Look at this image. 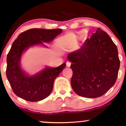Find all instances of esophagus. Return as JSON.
I'll use <instances>...</instances> for the list:
<instances>
[{
	"instance_id": "esophagus-1",
	"label": "esophagus",
	"mask_w": 126,
	"mask_h": 126,
	"mask_svg": "<svg viewBox=\"0 0 126 126\" xmlns=\"http://www.w3.org/2000/svg\"><path fill=\"white\" fill-rule=\"evenodd\" d=\"M70 65H71V63L70 62H67L66 63V66L67 67H70Z\"/></svg>"
}]
</instances>
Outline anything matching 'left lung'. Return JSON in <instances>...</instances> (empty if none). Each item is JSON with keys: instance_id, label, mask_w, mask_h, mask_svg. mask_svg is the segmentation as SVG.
I'll return each mask as SVG.
<instances>
[{"instance_id": "obj_1", "label": "left lung", "mask_w": 126, "mask_h": 126, "mask_svg": "<svg viewBox=\"0 0 126 126\" xmlns=\"http://www.w3.org/2000/svg\"><path fill=\"white\" fill-rule=\"evenodd\" d=\"M68 59L72 63V89L79 96L100 97L116 82L120 67L118 49L100 28L80 49L69 54Z\"/></svg>"}]
</instances>
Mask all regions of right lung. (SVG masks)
<instances>
[{"instance_id": "right-lung-1", "label": "right lung", "mask_w": 126, "mask_h": 126, "mask_svg": "<svg viewBox=\"0 0 126 126\" xmlns=\"http://www.w3.org/2000/svg\"><path fill=\"white\" fill-rule=\"evenodd\" d=\"M61 29H32L20 34L12 45L7 57L6 76L14 94L29 101H38L50 95L54 81L66 66L63 63L57 68L46 66L38 73L29 76L20 66L22 55L35 45L46 47L44 43L53 41L61 34Z\"/></svg>"}]
</instances>
